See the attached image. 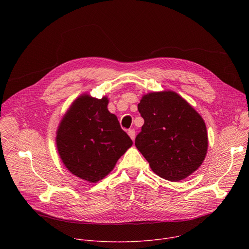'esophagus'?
Wrapping results in <instances>:
<instances>
[{
    "label": "esophagus",
    "mask_w": 249,
    "mask_h": 249,
    "mask_svg": "<svg viewBox=\"0 0 249 249\" xmlns=\"http://www.w3.org/2000/svg\"><path fill=\"white\" fill-rule=\"evenodd\" d=\"M128 135H129L130 138L134 141V139H135V130H134V129H129V130H128Z\"/></svg>",
    "instance_id": "esophagus-1"
}]
</instances>
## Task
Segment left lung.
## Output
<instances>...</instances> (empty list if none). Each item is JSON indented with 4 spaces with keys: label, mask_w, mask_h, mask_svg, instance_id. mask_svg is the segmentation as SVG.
Instances as JSON below:
<instances>
[{
    "label": "left lung",
    "mask_w": 249,
    "mask_h": 249,
    "mask_svg": "<svg viewBox=\"0 0 249 249\" xmlns=\"http://www.w3.org/2000/svg\"><path fill=\"white\" fill-rule=\"evenodd\" d=\"M138 110L145 122L135 146L156 174L179 181L202 164L208 149L207 129L186 100L173 91L152 92L142 97Z\"/></svg>",
    "instance_id": "8db88e82"
}]
</instances>
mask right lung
Segmentation results:
<instances>
[{"label": "right lung", "mask_w": 249, "mask_h": 249, "mask_svg": "<svg viewBox=\"0 0 249 249\" xmlns=\"http://www.w3.org/2000/svg\"><path fill=\"white\" fill-rule=\"evenodd\" d=\"M108 99L84 94L63 117L57 131L65 166L82 179L96 182L107 175L133 142L107 109Z\"/></svg>", "instance_id": "obj_1"}]
</instances>
